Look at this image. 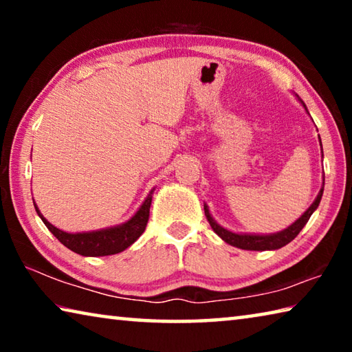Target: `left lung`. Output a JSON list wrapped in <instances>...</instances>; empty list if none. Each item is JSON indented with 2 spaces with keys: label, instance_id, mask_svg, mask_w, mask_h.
Listing matches in <instances>:
<instances>
[{
  "label": "left lung",
  "instance_id": "1",
  "mask_svg": "<svg viewBox=\"0 0 352 352\" xmlns=\"http://www.w3.org/2000/svg\"><path fill=\"white\" fill-rule=\"evenodd\" d=\"M302 105H305V104H302ZM321 152H323V148H321ZM323 188H324V183H323V186H321V189H320L317 199H315L314 204L309 206V210L305 214H302V216L298 219L295 223H292L289 228H285L284 231H281V233H276V234L256 236V234H236V233H231V231L222 228V226L214 222V219L211 217L210 211H208L206 205H205V216L208 219V222H210L211 228L214 230V233H216L219 237H222V239L226 243H230V245L237 247V248H242V250H258V252H259V250H261V252H264V250H278V248L287 245L289 242L294 241L295 237L300 234V231L305 228V225L307 223V220L311 219L312 212L317 210L318 205H320L321 195H323Z\"/></svg>",
  "mask_w": 352,
  "mask_h": 352
}]
</instances>
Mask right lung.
<instances>
[{"instance_id":"add662e5","label":"right lung","mask_w":352,"mask_h":352,"mask_svg":"<svg viewBox=\"0 0 352 352\" xmlns=\"http://www.w3.org/2000/svg\"><path fill=\"white\" fill-rule=\"evenodd\" d=\"M152 194V192H151ZM152 195L144 200V204L136 211L135 216L127 220L126 223L113 226V228L91 231V233H65V231L56 228L47 220L41 216L38 208L35 206V211L47 226V230L60 241L65 247L69 248L71 252L82 256H109L121 253L129 248L138 237L144 233L147 222H148V211H151Z\"/></svg>"}]
</instances>
